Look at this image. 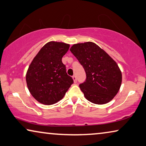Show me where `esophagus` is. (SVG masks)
<instances>
[{
    "instance_id": "34e87169",
    "label": "esophagus",
    "mask_w": 146,
    "mask_h": 146,
    "mask_svg": "<svg viewBox=\"0 0 146 146\" xmlns=\"http://www.w3.org/2000/svg\"><path fill=\"white\" fill-rule=\"evenodd\" d=\"M72 79L74 80V83L77 82V78H76V76H72Z\"/></svg>"
}]
</instances>
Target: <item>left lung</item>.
<instances>
[{
    "label": "left lung",
    "mask_w": 146,
    "mask_h": 146,
    "mask_svg": "<svg viewBox=\"0 0 146 146\" xmlns=\"http://www.w3.org/2000/svg\"><path fill=\"white\" fill-rule=\"evenodd\" d=\"M70 50L86 72V81L80 85L85 98L96 104L111 101L122 83L121 71L117 62L92 42L74 44Z\"/></svg>",
    "instance_id": "8db88e82"
}]
</instances>
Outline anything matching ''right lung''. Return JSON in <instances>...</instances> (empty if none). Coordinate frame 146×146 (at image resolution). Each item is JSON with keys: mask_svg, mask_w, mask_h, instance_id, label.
<instances>
[{"mask_svg": "<svg viewBox=\"0 0 146 146\" xmlns=\"http://www.w3.org/2000/svg\"><path fill=\"white\" fill-rule=\"evenodd\" d=\"M70 44L50 41L40 49L26 74L27 86L38 102L44 105L58 102L64 97L73 80L66 74L62 57Z\"/></svg>", "mask_w": 146, "mask_h": 146, "instance_id": "add662e5", "label": "right lung"}]
</instances>
